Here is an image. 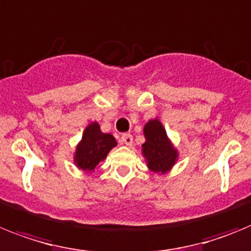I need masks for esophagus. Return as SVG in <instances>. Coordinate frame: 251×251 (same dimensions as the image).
<instances>
[{"label":"esophagus","instance_id":"1","mask_svg":"<svg viewBox=\"0 0 251 251\" xmlns=\"http://www.w3.org/2000/svg\"><path fill=\"white\" fill-rule=\"evenodd\" d=\"M132 140H134V139H132V136L130 134H125L121 136V141H123V144H125V145H127V147L131 145Z\"/></svg>","mask_w":251,"mask_h":251}]
</instances>
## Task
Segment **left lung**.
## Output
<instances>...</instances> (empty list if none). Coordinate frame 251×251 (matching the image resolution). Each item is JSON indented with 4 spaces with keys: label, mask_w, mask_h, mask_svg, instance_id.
Segmentation results:
<instances>
[{
    "label": "left lung",
    "mask_w": 251,
    "mask_h": 251,
    "mask_svg": "<svg viewBox=\"0 0 251 251\" xmlns=\"http://www.w3.org/2000/svg\"><path fill=\"white\" fill-rule=\"evenodd\" d=\"M144 135L147 141L143 144V154L150 171L156 173L171 171L177 160L178 151L168 139L162 123L158 119L150 120L144 127Z\"/></svg>",
    "instance_id": "obj_1"
}]
</instances>
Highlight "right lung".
Masks as SVG:
<instances>
[{"mask_svg":"<svg viewBox=\"0 0 251 251\" xmlns=\"http://www.w3.org/2000/svg\"><path fill=\"white\" fill-rule=\"evenodd\" d=\"M117 143L111 134H103L97 123H91L86 127L82 136V141L78 144L74 163L79 169L91 172L96 165L102 162L108 151Z\"/></svg>","mask_w":251,"mask_h":251,"instance_id":"obj_1","label":"right lung"}]
</instances>
